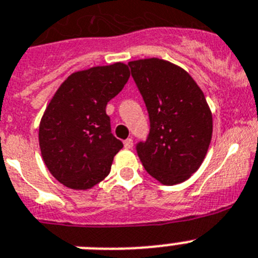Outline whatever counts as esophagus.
<instances>
[{
  "instance_id": "obj_1",
  "label": "esophagus",
  "mask_w": 258,
  "mask_h": 258,
  "mask_svg": "<svg viewBox=\"0 0 258 258\" xmlns=\"http://www.w3.org/2000/svg\"><path fill=\"white\" fill-rule=\"evenodd\" d=\"M124 147L126 150L133 149V140H132V138H127V140H125L124 141Z\"/></svg>"
}]
</instances>
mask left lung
Returning a JSON list of instances; mask_svg holds the SVG:
<instances>
[{
  "instance_id": "1",
  "label": "left lung",
  "mask_w": 258,
  "mask_h": 258,
  "mask_svg": "<svg viewBox=\"0 0 258 258\" xmlns=\"http://www.w3.org/2000/svg\"><path fill=\"white\" fill-rule=\"evenodd\" d=\"M150 118L137 154L163 184L186 181L202 165L212 140V113L202 89L178 66L151 58L129 61Z\"/></svg>"
}]
</instances>
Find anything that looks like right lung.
Masks as SVG:
<instances>
[{
	"mask_svg": "<svg viewBox=\"0 0 258 258\" xmlns=\"http://www.w3.org/2000/svg\"><path fill=\"white\" fill-rule=\"evenodd\" d=\"M124 63L71 75L59 86L38 131L45 165L60 183L86 190L108 175L122 142L111 132L106 106L129 80Z\"/></svg>",
	"mask_w": 258,
	"mask_h": 258,
	"instance_id": "1",
	"label": "right lung"
}]
</instances>
